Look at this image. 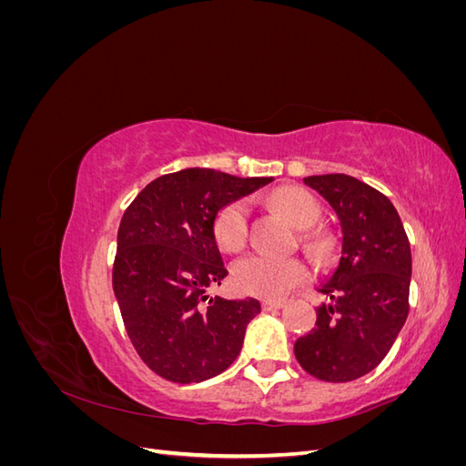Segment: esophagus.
<instances>
[{"mask_svg": "<svg viewBox=\"0 0 466 466\" xmlns=\"http://www.w3.org/2000/svg\"><path fill=\"white\" fill-rule=\"evenodd\" d=\"M284 305H286V301H279V299H264L262 301L264 311H276V309H281Z\"/></svg>", "mask_w": 466, "mask_h": 466, "instance_id": "esophagus-1", "label": "esophagus"}]
</instances>
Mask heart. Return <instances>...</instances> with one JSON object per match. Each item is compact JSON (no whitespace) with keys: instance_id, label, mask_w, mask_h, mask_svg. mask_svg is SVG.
<instances>
[{"instance_id":"b5f03b06","label":"heart","mask_w":466,"mask_h":466,"mask_svg":"<svg viewBox=\"0 0 466 466\" xmlns=\"http://www.w3.org/2000/svg\"><path fill=\"white\" fill-rule=\"evenodd\" d=\"M274 204L299 229L311 228L320 216L319 202L301 188H279L274 194ZM248 218V200L229 202L218 211L214 219V238L221 250L235 252L245 247ZM309 276L311 270L305 260L264 255V252L238 258L231 270V281L238 293L268 299L284 298L288 291L307 281Z\"/></svg>"}]
</instances>
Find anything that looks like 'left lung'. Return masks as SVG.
Masks as SVG:
<instances>
[{"label":"left lung","instance_id":"obj_1","mask_svg":"<svg viewBox=\"0 0 466 466\" xmlns=\"http://www.w3.org/2000/svg\"><path fill=\"white\" fill-rule=\"evenodd\" d=\"M340 221L342 250L319 291L315 329L293 346L301 368L329 383L373 371L408 317L412 255L406 231L385 194L348 175L305 177Z\"/></svg>","mask_w":466,"mask_h":466}]
</instances>
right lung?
<instances>
[{"mask_svg":"<svg viewBox=\"0 0 466 466\" xmlns=\"http://www.w3.org/2000/svg\"><path fill=\"white\" fill-rule=\"evenodd\" d=\"M272 180L182 168L151 180L126 208L112 289L137 356L163 379L202 383L241 351L260 303L208 295L228 276L214 219L223 206Z\"/></svg>","mask_w":466,"mask_h":466,"instance_id":"1","label":"right lung"}]
</instances>
